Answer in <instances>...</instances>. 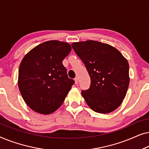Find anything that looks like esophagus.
Wrapping results in <instances>:
<instances>
[{"instance_id":"esophagus-1","label":"esophagus","mask_w":149,"mask_h":149,"mask_svg":"<svg viewBox=\"0 0 149 149\" xmlns=\"http://www.w3.org/2000/svg\"><path fill=\"white\" fill-rule=\"evenodd\" d=\"M74 81H75V84L78 85V83H79V79L77 78V77H76V78L74 79Z\"/></svg>"}]
</instances>
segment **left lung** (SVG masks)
<instances>
[{"label":"left lung","mask_w":149,"mask_h":149,"mask_svg":"<svg viewBox=\"0 0 149 149\" xmlns=\"http://www.w3.org/2000/svg\"><path fill=\"white\" fill-rule=\"evenodd\" d=\"M71 45L90 77L89 88L81 91L85 102L96 113L115 111L125 98L129 86L127 60L117 49L95 40Z\"/></svg>","instance_id":"1"}]
</instances>
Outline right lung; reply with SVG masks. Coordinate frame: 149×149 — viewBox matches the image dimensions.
Returning a JSON list of instances; mask_svg holds the SVG:
<instances>
[{"instance_id":"right-lung-1","label":"right lung","mask_w":149,"mask_h":149,"mask_svg":"<svg viewBox=\"0 0 149 149\" xmlns=\"http://www.w3.org/2000/svg\"><path fill=\"white\" fill-rule=\"evenodd\" d=\"M70 51L67 42L49 40L24 56L19 68L18 87L26 104L33 111L48 115L64 102L74 83L62 64Z\"/></svg>"}]
</instances>
